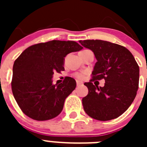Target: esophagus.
Returning a JSON list of instances; mask_svg holds the SVG:
<instances>
[{
  "instance_id": "1",
  "label": "esophagus",
  "mask_w": 147,
  "mask_h": 147,
  "mask_svg": "<svg viewBox=\"0 0 147 147\" xmlns=\"http://www.w3.org/2000/svg\"><path fill=\"white\" fill-rule=\"evenodd\" d=\"M82 85H83L82 82H80V81H79V80H76V85H77V87H80Z\"/></svg>"
}]
</instances>
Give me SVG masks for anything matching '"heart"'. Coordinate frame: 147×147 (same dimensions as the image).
I'll return each instance as SVG.
<instances>
[{
  "label": "heart",
  "instance_id": "b5f03b06",
  "mask_svg": "<svg viewBox=\"0 0 147 147\" xmlns=\"http://www.w3.org/2000/svg\"><path fill=\"white\" fill-rule=\"evenodd\" d=\"M84 76H85L84 74H76V77L77 79H80V80H82Z\"/></svg>",
  "mask_w": 147,
  "mask_h": 147
}]
</instances>
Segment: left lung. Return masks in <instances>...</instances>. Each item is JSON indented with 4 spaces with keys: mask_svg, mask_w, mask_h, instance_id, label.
<instances>
[{
    "mask_svg": "<svg viewBox=\"0 0 147 147\" xmlns=\"http://www.w3.org/2000/svg\"><path fill=\"white\" fill-rule=\"evenodd\" d=\"M82 46L91 50L97 62L93 79L84 85L88 94L82 98L84 110L98 121L116 119L124 113L137 94L139 67L131 52L122 45L100 40H80ZM104 78L105 86L92 84Z\"/></svg>",
    "mask_w": 147,
    "mask_h": 147,
    "instance_id": "obj_1",
    "label": "left lung"
}]
</instances>
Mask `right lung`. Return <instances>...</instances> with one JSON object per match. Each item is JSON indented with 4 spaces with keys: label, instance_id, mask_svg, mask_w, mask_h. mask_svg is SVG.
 <instances>
[{
    "label": "right lung",
    "instance_id": "obj_1",
    "mask_svg": "<svg viewBox=\"0 0 147 147\" xmlns=\"http://www.w3.org/2000/svg\"><path fill=\"white\" fill-rule=\"evenodd\" d=\"M83 48L75 41L51 40L27 48L13 65L11 90L17 103L31 119L45 121L62 112L65 100L76 88L74 79L65 77L53 85L54 72L64 71L67 54Z\"/></svg>",
    "mask_w": 147,
    "mask_h": 147
}]
</instances>
